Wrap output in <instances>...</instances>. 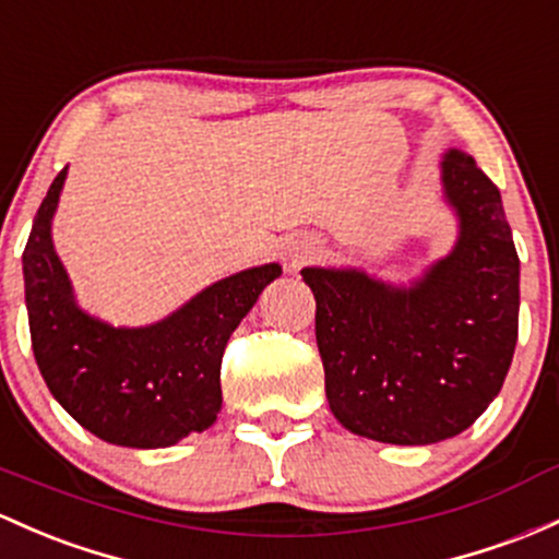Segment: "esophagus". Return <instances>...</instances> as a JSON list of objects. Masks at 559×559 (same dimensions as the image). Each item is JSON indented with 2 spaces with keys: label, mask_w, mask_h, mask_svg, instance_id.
<instances>
[{
  "label": "esophagus",
  "mask_w": 559,
  "mask_h": 559,
  "mask_svg": "<svg viewBox=\"0 0 559 559\" xmlns=\"http://www.w3.org/2000/svg\"><path fill=\"white\" fill-rule=\"evenodd\" d=\"M316 241H292L289 249H286V257H289L292 267L297 265H305V262H310L312 257H316Z\"/></svg>",
  "instance_id": "1"
}]
</instances>
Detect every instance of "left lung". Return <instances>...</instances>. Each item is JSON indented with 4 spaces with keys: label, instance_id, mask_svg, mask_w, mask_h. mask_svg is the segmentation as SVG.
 <instances>
[{
    "label": "left lung",
    "instance_id": "obj_1",
    "mask_svg": "<svg viewBox=\"0 0 559 559\" xmlns=\"http://www.w3.org/2000/svg\"><path fill=\"white\" fill-rule=\"evenodd\" d=\"M456 249L411 289L305 267L331 414L360 438L429 445L475 425L518 345L520 260L501 193L469 156L443 158Z\"/></svg>",
    "mask_w": 559,
    "mask_h": 559
}]
</instances>
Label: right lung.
<instances>
[{"label":"right lung","mask_w":559,"mask_h":559,"mask_svg":"<svg viewBox=\"0 0 559 559\" xmlns=\"http://www.w3.org/2000/svg\"><path fill=\"white\" fill-rule=\"evenodd\" d=\"M63 180L60 169L23 251L31 347L47 388L79 425L114 445L167 449L204 432L223 406L225 345L281 267L217 281L153 326H108L76 308L52 249L50 219Z\"/></svg>","instance_id":"obj_1"}]
</instances>
